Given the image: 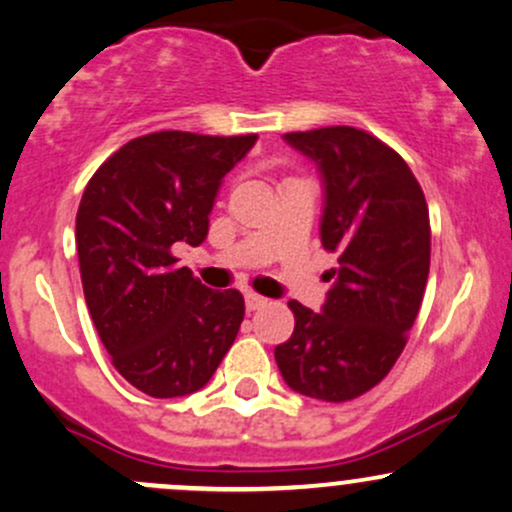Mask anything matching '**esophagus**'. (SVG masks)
<instances>
[{
  "mask_svg": "<svg viewBox=\"0 0 512 512\" xmlns=\"http://www.w3.org/2000/svg\"><path fill=\"white\" fill-rule=\"evenodd\" d=\"M245 306H247V311H260L262 306H267V299H265V296L252 294V291H247V294H245Z\"/></svg>",
  "mask_w": 512,
  "mask_h": 512,
  "instance_id": "34e87169",
  "label": "esophagus"
}]
</instances>
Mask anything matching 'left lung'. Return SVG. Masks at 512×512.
I'll list each match as a JSON object with an SVG mask.
<instances>
[{"mask_svg":"<svg viewBox=\"0 0 512 512\" xmlns=\"http://www.w3.org/2000/svg\"><path fill=\"white\" fill-rule=\"evenodd\" d=\"M323 179L320 243L338 267L320 313L289 301L294 333L274 347L289 389L342 403L374 389L403 352L430 272L425 194L396 150L352 126L286 133Z\"/></svg>","mask_w":512,"mask_h":512,"instance_id":"1","label":"left lung"}]
</instances>
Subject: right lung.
<instances>
[{"mask_svg":"<svg viewBox=\"0 0 512 512\" xmlns=\"http://www.w3.org/2000/svg\"><path fill=\"white\" fill-rule=\"evenodd\" d=\"M257 136L160 131L128 140L94 172L77 211L84 301L119 374L153 398L204 389L245 316L243 294L177 267L201 245L223 177Z\"/></svg>","mask_w":512,"mask_h":512,"instance_id":"add662e5","label":"right lung"}]
</instances>
